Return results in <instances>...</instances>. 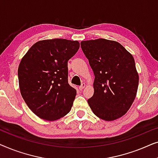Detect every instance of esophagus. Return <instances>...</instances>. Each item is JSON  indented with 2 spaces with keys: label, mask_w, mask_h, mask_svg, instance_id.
Wrapping results in <instances>:
<instances>
[{
  "label": "esophagus",
  "mask_w": 158,
  "mask_h": 158,
  "mask_svg": "<svg viewBox=\"0 0 158 158\" xmlns=\"http://www.w3.org/2000/svg\"><path fill=\"white\" fill-rule=\"evenodd\" d=\"M85 83H82L81 85L79 87V89L81 90H82L84 88H85Z\"/></svg>",
  "instance_id": "34e87169"
}]
</instances>
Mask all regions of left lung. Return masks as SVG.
<instances>
[{"mask_svg":"<svg viewBox=\"0 0 158 158\" xmlns=\"http://www.w3.org/2000/svg\"><path fill=\"white\" fill-rule=\"evenodd\" d=\"M81 46L95 75L94 96L88 100L90 109L106 121L122 117L139 84L133 56L118 42L105 39L83 41Z\"/></svg>","mask_w":158,"mask_h":158,"instance_id":"8db88e82","label":"left lung"}]
</instances>
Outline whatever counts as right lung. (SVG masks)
Segmentation results:
<instances>
[{"mask_svg": "<svg viewBox=\"0 0 158 158\" xmlns=\"http://www.w3.org/2000/svg\"><path fill=\"white\" fill-rule=\"evenodd\" d=\"M79 47L77 41L42 40L21 59L18 69L21 94L41 118L55 121L70 111L76 90L68 83V62Z\"/></svg>", "mask_w": 158, "mask_h": 158, "instance_id": "add662e5", "label": "right lung"}]
</instances>
